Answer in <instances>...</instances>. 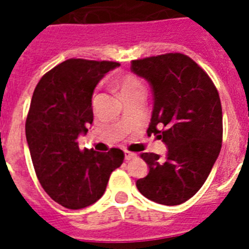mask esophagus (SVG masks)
Returning <instances> with one entry per match:
<instances>
[{"label":"esophagus","instance_id":"1","mask_svg":"<svg viewBox=\"0 0 249 249\" xmlns=\"http://www.w3.org/2000/svg\"><path fill=\"white\" fill-rule=\"evenodd\" d=\"M136 157H137V155H136V153H133V152L124 151V158H126V160H133V158H136Z\"/></svg>","mask_w":249,"mask_h":249}]
</instances>
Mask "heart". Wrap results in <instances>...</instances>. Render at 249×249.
Segmentation results:
<instances>
[{
  "mask_svg": "<svg viewBox=\"0 0 249 249\" xmlns=\"http://www.w3.org/2000/svg\"><path fill=\"white\" fill-rule=\"evenodd\" d=\"M116 86H117L118 92H120L122 97H126V96H129V94L144 92V86L142 81L137 76L132 73L123 74L122 77H120L117 82H116Z\"/></svg>",
  "mask_w": 249,
  "mask_h": 249,
  "instance_id": "1",
  "label": "heart"
}]
</instances>
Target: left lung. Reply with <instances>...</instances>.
<instances>
[{
    "label": "left lung",
    "mask_w": 249,
    "mask_h": 249,
    "mask_svg": "<svg viewBox=\"0 0 249 249\" xmlns=\"http://www.w3.org/2000/svg\"><path fill=\"white\" fill-rule=\"evenodd\" d=\"M131 70L148 81L153 93L147 135H157L168 148L164 160L141 153L149 172L136 186L156 203L177 206L198 192L221 152L218 91L210 76L183 53L135 59Z\"/></svg>",
    "instance_id": "8db88e82"
}]
</instances>
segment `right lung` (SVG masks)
I'll use <instances>...</instances> for the list:
<instances>
[{
	"mask_svg": "<svg viewBox=\"0 0 249 249\" xmlns=\"http://www.w3.org/2000/svg\"><path fill=\"white\" fill-rule=\"evenodd\" d=\"M118 66L70 58L43 74L31 100L26 138L37 178L51 198L70 210L97 202L124 158L120 148L81 151L77 142L93 122L94 87Z\"/></svg>",
	"mask_w": 249,
	"mask_h": 249,
	"instance_id": "1",
	"label": "right lung"
}]
</instances>
